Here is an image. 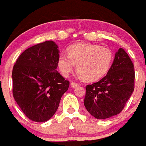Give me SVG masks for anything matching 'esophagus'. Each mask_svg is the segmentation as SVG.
I'll return each mask as SVG.
<instances>
[{"label":"esophagus","instance_id":"obj_1","mask_svg":"<svg viewBox=\"0 0 146 146\" xmlns=\"http://www.w3.org/2000/svg\"><path fill=\"white\" fill-rule=\"evenodd\" d=\"M70 86H71V87L75 88V87H77V86H78V84H76V83L71 82V83H70Z\"/></svg>","mask_w":146,"mask_h":146}]
</instances>
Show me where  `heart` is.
I'll use <instances>...</instances> for the list:
<instances>
[{
    "instance_id": "b5f03b06",
    "label": "heart",
    "mask_w": 146,
    "mask_h": 146,
    "mask_svg": "<svg viewBox=\"0 0 146 146\" xmlns=\"http://www.w3.org/2000/svg\"><path fill=\"white\" fill-rule=\"evenodd\" d=\"M112 61V52L108 47L80 43L68 48V55H60L57 67L61 74L68 77L76 64L81 77H84L86 81H94L106 75Z\"/></svg>"
}]
</instances>
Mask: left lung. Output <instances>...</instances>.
I'll return each instance as SVG.
<instances>
[{"mask_svg":"<svg viewBox=\"0 0 146 146\" xmlns=\"http://www.w3.org/2000/svg\"><path fill=\"white\" fill-rule=\"evenodd\" d=\"M135 70L127 52L119 48L105 77L86 86L85 108L98 119L117 115L134 91Z\"/></svg>","mask_w":146,"mask_h":146,"instance_id":"8db88e82","label":"left lung"}]
</instances>
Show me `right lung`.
I'll use <instances>...</instances> for the list:
<instances>
[{
	"instance_id": "1",
	"label": "right lung",
	"mask_w": 146,
	"mask_h": 146,
	"mask_svg": "<svg viewBox=\"0 0 146 146\" xmlns=\"http://www.w3.org/2000/svg\"><path fill=\"white\" fill-rule=\"evenodd\" d=\"M59 53L55 42L47 40L22 52L13 68L14 98L33 121L50 119L69 87V81L57 70Z\"/></svg>"
}]
</instances>
